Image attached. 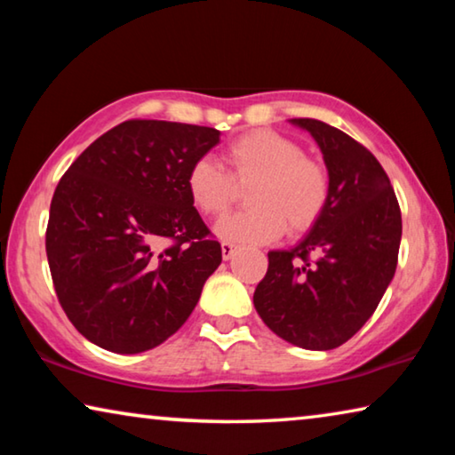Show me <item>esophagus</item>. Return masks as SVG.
<instances>
[{"label": "esophagus", "instance_id": "obj_1", "mask_svg": "<svg viewBox=\"0 0 455 455\" xmlns=\"http://www.w3.org/2000/svg\"><path fill=\"white\" fill-rule=\"evenodd\" d=\"M220 249H222V259L228 260V259H233V255L238 251V246L233 243H222Z\"/></svg>", "mask_w": 455, "mask_h": 455}]
</instances>
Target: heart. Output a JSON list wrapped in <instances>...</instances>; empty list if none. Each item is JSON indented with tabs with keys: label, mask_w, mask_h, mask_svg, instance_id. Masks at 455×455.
<instances>
[{
	"label": "heart",
	"mask_w": 455,
	"mask_h": 455,
	"mask_svg": "<svg viewBox=\"0 0 455 455\" xmlns=\"http://www.w3.org/2000/svg\"><path fill=\"white\" fill-rule=\"evenodd\" d=\"M228 176L211 158H196L187 172V192L195 209L219 217L235 200V185L249 190L251 211L219 220L214 235L228 243L265 244L284 228L299 235L321 219L329 200V176L305 156L303 146L275 130H252L225 148Z\"/></svg>",
	"instance_id": "b5f03b06"
}]
</instances>
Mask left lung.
<instances>
[{
    "instance_id": "left-lung-1",
    "label": "left lung",
    "mask_w": 455,
    "mask_h": 455,
    "mask_svg": "<svg viewBox=\"0 0 455 455\" xmlns=\"http://www.w3.org/2000/svg\"><path fill=\"white\" fill-rule=\"evenodd\" d=\"M289 122L317 142L329 200L292 249L268 252L252 303L284 341L327 351L365 325L394 279L402 212L387 174L365 146L321 120Z\"/></svg>"
}]
</instances>
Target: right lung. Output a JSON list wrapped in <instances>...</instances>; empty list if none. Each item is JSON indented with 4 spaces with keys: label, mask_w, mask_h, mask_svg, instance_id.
Segmentation results:
<instances>
[{
    "label": "right lung",
    "mask_w": 455,
    "mask_h": 455,
    "mask_svg": "<svg viewBox=\"0 0 455 455\" xmlns=\"http://www.w3.org/2000/svg\"><path fill=\"white\" fill-rule=\"evenodd\" d=\"M219 142L214 128L128 120L61 176L45 252L61 309L98 347L148 351L190 317L222 251L190 203L187 172Z\"/></svg>",
    "instance_id": "obj_1"
}]
</instances>
